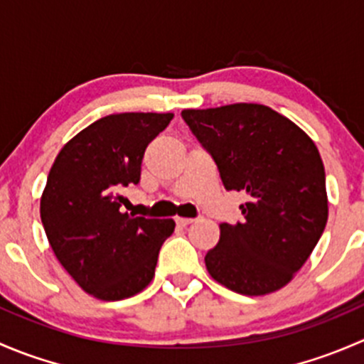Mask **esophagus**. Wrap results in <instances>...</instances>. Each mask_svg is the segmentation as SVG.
<instances>
[{
    "label": "esophagus",
    "mask_w": 364,
    "mask_h": 364,
    "mask_svg": "<svg viewBox=\"0 0 364 364\" xmlns=\"http://www.w3.org/2000/svg\"><path fill=\"white\" fill-rule=\"evenodd\" d=\"M193 222H196L193 218H176V223H178V225H181V227L190 225V223H193Z\"/></svg>",
    "instance_id": "1"
}]
</instances>
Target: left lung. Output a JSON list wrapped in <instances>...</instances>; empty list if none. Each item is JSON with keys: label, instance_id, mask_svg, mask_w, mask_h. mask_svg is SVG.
Instances as JSON below:
<instances>
[{"label": "left lung", "instance_id": "obj_1", "mask_svg": "<svg viewBox=\"0 0 364 364\" xmlns=\"http://www.w3.org/2000/svg\"><path fill=\"white\" fill-rule=\"evenodd\" d=\"M218 167L225 190L245 192V220L220 225L205 253L218 284L245 296L278 291L301 269L328 222L317 146L285 116L259 104L181 112Z\"/></svg>", "mask_w": 364, "mask_h": 364}]
</instances>
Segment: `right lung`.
I'll list each match as a JSON object with an SVG mask.
<instances>
[{
    "instance_id": "add662e5",
    "label": "right lung",
    "mask_w": 364,
    "mask_h": 364,
    "mask_svg": "<svg viewBox=\"0 0 364 364\" xmlns=\"http://www.w3.org/2000/svg\"><path fill=\"white\" fill-rule=\"evenodd\" d=\"M174 114L123 112L95 121L54 160L40 216L54 255L87 294L119 301L141 292L155 274L174 220L123 213L127 186L141 181L149 142Z\"/></svg>"
}]
</instances>
